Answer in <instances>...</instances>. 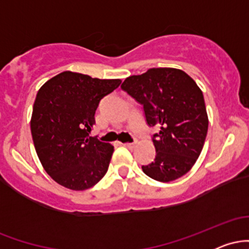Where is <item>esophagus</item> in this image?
<instances>
[{
    "mask_svg": "<svg viewBox=\"0 0 249 249\" xmlns=\"http://www.w3.org/2000/svg\"><path fill=\"white\" fill-rule=\"evenodd\" d=\"M122 145H123V146H126L128 148H131V147L134 146V142H122Z\"/></svg>",
    "mask_w": 249,
    "mask_h": 249,
    "instance_id": "1",
    "label": "esophagus"
}]
</instances>
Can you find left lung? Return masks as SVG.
<instances>
[{
  "mask_svg": "<svg viewBox=\"0 0 249 249\" xmlns=\"http://www.w3.org/2000/svg\"><path fill=\"white\" fill-rule=\"evenodd\" d=\"M122 89L144 107L153 136L156 158L142 166L157 181L168 182L186 174L204 147L208 116L204 95L192 77L174 68H152L130 76Z\"/></svg>",
  "mask_w": 249,
  "mask_h": 249,
  "instance_id": "left-lung-1",
  "label": "left lung"
}]
</instances>
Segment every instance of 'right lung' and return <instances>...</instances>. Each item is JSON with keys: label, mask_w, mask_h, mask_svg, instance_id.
Returning a JSON list of instances; mask_svg holds the SVG:
<instances>
[{"label": "right lung", "mask_w": 249, "mask_h": 249, "mask_svg": "<svg viewBox=\"0 0 249 249\" xmlns=\"http://www.w3.org/2000/svg\"><path fill=\"white\" fill-rule=\"evenodd\" d=\"M121 83V79L64 71L38 90L30 121L31 136L43 168L57 184L84 191L107 172L113 146L89 133L101 99Z\"/></svg>", "instance_id": "1"}]
</instances>
